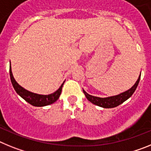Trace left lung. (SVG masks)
Listing matches in <instances>:
<instances>
[{"label":"left lung","instance_id":"1","mask_svg":"<svg viewBox=\"0 0 151 151\" xmlns=\"http://www.w3.org/2000/svg\"><path fill=\"white\" fill-rule=\"evenodd\" d=\"M140 78H141V75L138 77V80L135 82V84L129 90L123 92V93H121V94L116 96H112V97L102 98V97H94V96L90 95L85 90H83V92L84 94H85V97H86V98L90 102H91L92 104H94L97 105V106H101V107L104 108H113L119 106V105H120L121 104H122L124 101L129 99V97L132 95L134 91L136 90V88L138 87Z\"/></svg>","mask_w":151,"mask_h":151}]
</instances>
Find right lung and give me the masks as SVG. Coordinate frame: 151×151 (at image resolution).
<instances>
[{"mask_svg": "<svg viewBox=\"0 0 151 151\" xmlns=\"http://www.w3.org/2000/svg\"><path fill=\"white\" fill-rule=\"evenodd\" d=\"M10 76L12 85H13V88L15 89L16 92L21 97H22L25 101H27L29 104L35 106H47V105H50L55 102V101H57L60 97V95L61 91H62L63 85L64 84L63 82V83L61 85L60 88L57 91H56L53 94H48V95H42V94H35V93L26 90L25 88L21 87L20 85L16 82V80L13 78L11 71V67H10Z\"/></svg>", "mask_w": 151, "mask_h": 151, "instance_id": "add662e5", "label": "right lung"}]
</instances>
